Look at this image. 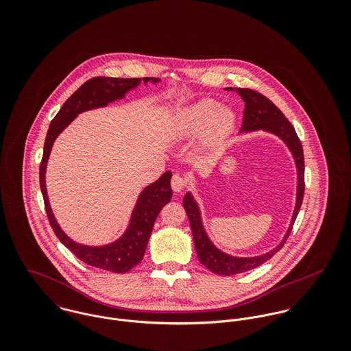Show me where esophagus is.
<instances>
[{
	"mask_svg": "<svg viewBox=\"0 0 351 351\" xmlns=\"http://www.w3.org/2000/svg\"><path fill=\"white\" fill-rule=\"evenodd\" d=\"M185 186H186V181L180 174H174L171 177V188L174 192H181Z\"/></svg>",
	"mask_w": 351,
	"mask_h": 351,
	"instance_id": "esophagus-1",
	"label": "esophagus"
}]
</instances>
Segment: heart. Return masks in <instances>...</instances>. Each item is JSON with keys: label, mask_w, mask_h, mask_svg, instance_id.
I'll return each instance as SVG.
<instances>
[{"label": "heart", "mask_w": 351, "mask_h": 351, "mask_svg": "<svg viewBox=\"0 0 351 351\" xmlns=\"http://www.w3.org/2000/svg\"><path fill=\"white\" fill-rule=\"evenodd\" d=\"M237 113L230 106H220L217 101H199L182 109L174 123L173 135L176 138H195L202 134V147L216 152L227 136L234 131Z\"/></svg>", "instance_id": "heart-1"}]
</instances>
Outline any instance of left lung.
<instances>
[{
	"label": "left lung",
	"mask_w": 351,
	"mask_h": 351,
	"mask_svg": "<svg viewBox=\"0 0 351 351\" xmlns=\"http://www.w3.org/2000/svg\"><path fill=\"white\" fill-rule=\"evenodd\" d=\"M226 90H235L242 100L245 101V114H243V124L241 128V132H252V131H265L269 134H273L278 136L291 151L296 169H298V191H296V205L295 210L291 219V224L288 227L287 234L284 235L282 241L273 249L267 251L262 255L256 256H237L230 255L224 251L217 249L213 242L209 239L204 224L201 219V212L197 202L195 200L193 195L188 192L184 197V208L186 210L193 241H195V249L197 252L199 261L201 263L209 269L212 273L219 276H234L239 273L249 271L251 269H255L269 261L277 251L281 250L284 243L287 242L293 223L299 215L301 202L304 197V154L300 139L293 128V125L289 123V120L284 116V113L265 96L261 93L246 89V88H226Z\"/></svg>",
	"instance_id": "8db88e82"
}]
</instances>
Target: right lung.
Masks as SVG:
<instances>
[{"mask_svg": "<svg viewBox=\"0 0 351 351\" xmlns=\"http://www.w3.org/2000/svg\"><path fill=\"white\" fill-rule=\"evenodd\" d=\"M159 78H109L96 77L86 81L62 105L51 121L45 142L43 158L40 162V189L45 199L46 212L51 227L58 239L85 263L113 273H127L135 267L145 255L154 223L160 209L171 200L173 191L170 185L171 171H165L155 182L146 186L135 204L130 224L124 234L112 243L102 246H88L73 241L58 224L47 196L46 169L51 149L59 134L82 112L104 108L113 101L121 100L130 90H134L141 82L158 84Z\"/></svg>", "mask_w": 351, "mask_h": 351, "instance_id": "obj_1", "label": "right lung"}]
</instances>
